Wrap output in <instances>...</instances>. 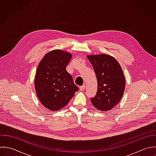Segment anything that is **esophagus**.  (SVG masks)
<instances>
[{
	"label": "esophagus",
	"instance_id": "obj_1",
	"mask_svg": "<svg viewBox=\"0 0 156 156\" xmlns=\"http://www.w3.org/2000/svg\"><path fill=\"white\" fill-rule=\"evenodd\" d=\"M85 89H86V86H85L84 84L80 87V90L81 91H84V90H85Z\"/></svg>",
	"mask_w": 156,
	"mask_h": 156
}]
</instances>
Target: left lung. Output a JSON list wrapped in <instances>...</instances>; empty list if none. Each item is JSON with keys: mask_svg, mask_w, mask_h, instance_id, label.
<instances>
[{"mask_svg": "<svg viewBox=\"0 0 156 156\" xmlns=\"http://www.w3.org/2000/svg\"><path fill=\"white\" fill-rule=\"evenodd\" d=\"M97 80L98 89L95 96L90 98L94 106L101 111L111 110L123 97L125 79L117 61L108 55H89Z\"/></svg>", "mask_w": 156, "mask_h": 156, "instance_id": "obj_1", "label": "left lung"}]
</instances>
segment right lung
Wrapping results in <instances>:
<instances>
[{"instance_id": "obj_1", "label": "right lung", "mask_w": 156, "mask_h": 156, "mask_svg": "<svg viewBox=\"0 0 156 156\" xmlns=\"http://www.w3.org/2000/svg\"><path fill=\"white\" fill-rule=\"evenodd\" d=\"M71 58L68 52L53 50L44 56L37 66L34 80L36 94L41 103L51 111L66 106L79 90L66 70Z\"/></svg>"}]
</instances>
